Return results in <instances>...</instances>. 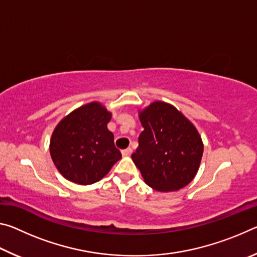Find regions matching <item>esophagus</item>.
I'll use <instances>...</instances> for the list:
<instances>
[{"instance_id": "esophagus-1", "label": "esophagus", "mask_w": 257, "mask_h": 257, "mask_svg": "<svg viewBox=\"0 0 257 257\" xmlns=\"http://www.w3.org/2000/svg\"><path fill=\"white\" fill-rule=\"evenodd\" d=\"M132 153H133V150L130 149V147H128V149H125V150L122 151V155L123 156H129Z\"/></svg>"}]
</instances>
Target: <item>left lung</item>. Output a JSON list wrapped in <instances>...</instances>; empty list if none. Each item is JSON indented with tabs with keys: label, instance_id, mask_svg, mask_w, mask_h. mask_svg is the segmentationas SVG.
I'll return each mask as SVG.
<instances>
[{
	"label": "left lung",
	"instance_id": "left-lung-1",
	"mask_svg": "<svg viewBox=\"0 0 257 257\" xmlns=\"http://www.w3.org/2000/svg\"><path fill=\"white\" fill-rule=\"evenodd\" d=\"M143 128L132 155L146 185L158 191L184 188L194 179L203 155L197 129L171 104L154 102L139 112Z\"/></svg>",
	"mask_w": 257,
	"mask_h": 257
}]
</instances>
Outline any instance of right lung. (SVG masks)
Instances as JSON below:
<instances>
[{
    "instance_id": "add662e5",
    "label": "right lung",
    "mask_w": 257,
    "mask_h": 257,
    "mask_svg": "<svg viewBox=\"0 0 257 257\" xmlns=\"http://www.w3.org/2000/svg\"><path fill=\"white\" fill-rule=\"evenodd\" d=\"M112 114L101 103L78 107L56 125L50 153L56 169L75 184L90 185L106 176L121 159L107 129Z\"/></svg>"
}]
</instances>
